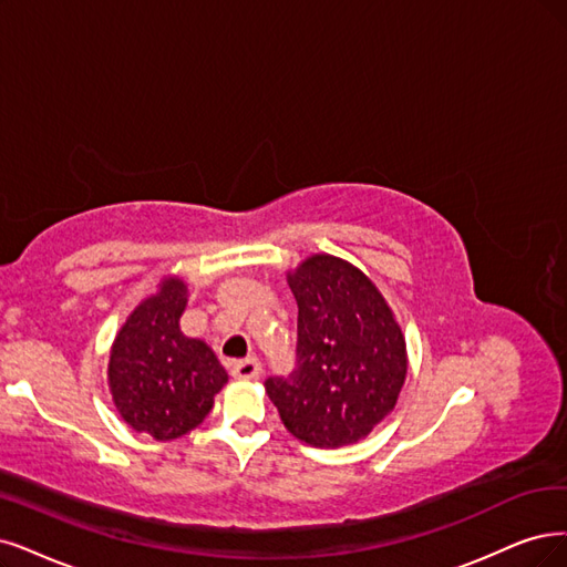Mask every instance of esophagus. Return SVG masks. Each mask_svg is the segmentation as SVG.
<instances>
[{
	"label": "esophagus",
	"instance_id": "obj_1",
	"mask_svg": "<svg viewBox=\"0 0 567 567\" xmlns=\"http://www.w3.org/2000/svg\"><path fill=\"white\" fill-rule=\"evenodd\" d=\"M230 373H234V379H238V381H255V379H259L261 364L257 358L238 360V362H234V367H230Z\"/></svg>",
	"mask_w": 567,
	"mask_h": 567
}]
</instances>
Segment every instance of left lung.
I'll return each mask as SVG.
<instances>
[{
    "label": "left lung",
    "instance_id": "left-lung-1",
    "mask_svg": "<svg viewBox=\"0 0 567 567\" xmlns=\"http://www.w3.org/2000/svg\"><path fill=\"white\" fill-rule=\"evenodd\" d=\"M299 306L297 369L268 379L287 432L316 449L358 444L394 411L406 381V339L381 289L333 255L287 270Z\"/></svg>",
    "mask_w": 567,
    "mask_h": 567
}]
</instances>
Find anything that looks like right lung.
I'll return each mask as SVG.
<instances>
[{"label": "right lung", "instance_id": "obj_1", "mask_svg": "<svg viewBox=\"0 0 567 567\" xmlns=\"http://www.w3.org/2000/svg\"><path fill=\"white\" fill-rule=\"evenodd\" d=\"M188 287L179 276H163L125 318L110 348L107 383L123 423L156 442L198 427L228 383L215 350L188 339L179 327Z\"/></svg>", "mask_w": 567, "mask_h": 567}]
</instances>
